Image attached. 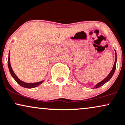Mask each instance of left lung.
Listing matches in <instances>:
<instances>
[{"label": "left lung", "instance_id": "1", "mask_svg": "<svg viewBox=\"0 0 125 125\" xmlns=\"http://www.w3.org/2000/svg\"><path fill=\"white\" fill-rule=\"evenodd\" d=\"M115 63H114V67L111 70V71L110 72V73L108 74V75L105 78L104 80H103L102 81H101L100 83H98L97 84H96L94 86L93 88H98L101 87L102 85H104L105 83H106L107 82H108L109 81L111 80V78L112 77V76L114 75V73H115V70H116V62H117V57H116V50H115Z\"/></svg>", "mask_w": 125, "mask_h": 125}]
</instances>
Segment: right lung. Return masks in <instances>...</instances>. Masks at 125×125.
<instances>
[{
	"label": "right lung",
	"instance_id": "obj_1",
	"mask_svg": "<svg viewBox=\"0 0 125 125\" xmlns=\"http://www.w3.org/2000/svg\"><path fill=\"white\" fill-rule=\"evenodd\" d=\"M8 67L10 73L11 74V75L12 76V77L14 79V80L17 82V83L20 85V86H21L22 87L26 88H33L37 87V86H39L40 85H41L42 83L44 81V80L42 81L38 82V83H25V82L23 81L20 80L18 77H17V75L14 74V71H13L12 68H11V65H10V52H9V58H8Z\"/></svg>",
	"mask_w": 125,
	"mask_h": 125
}]
</instances>
